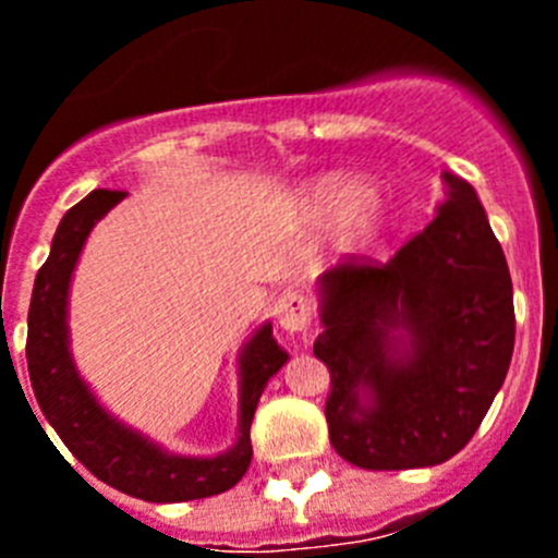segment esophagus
Wrapping results in <instances>:
<instances>
[{
	"mask_svg": "<svg viewBox=\"0 0 558 558\" xmlns=\"http://www.w3.org/2000/svg\"><path fill=\"white\" fill-rule=\"evenodd\" d=\"M274 318L284 332H304L310 324V302L299 290H284L274 304Z\"/></svg>",
	"mask_w": 558,
	"mask_h": 558,
	"instance_id": "esophagus-1",
	"label": "esophagus"
}]
</instances>
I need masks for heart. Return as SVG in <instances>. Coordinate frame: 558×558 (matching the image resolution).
Returning <instances> with one entry per match:
<instances>
[{
  "instance_id": "1",
  "label": "heart",
  "mask_w": 558,
  "mask_h": 558,
  "mask_svg": "<svg viewBox=\"0 0 558 558\" xmlns=\"http://www.w3.org/2000/svg\"><path fill=\"white\" fill-rule=\"evenodd\" d=\"M288 211L295 223L329 226V243L338 254H366L391 220L383 192L349 172H324L295 186Z\"/></svg>"
}]
</instances>
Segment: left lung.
<instances>
[{
  "label": "left lung",
  "instance_id": "8db88e82",
  "mask_svg": "<svg viewBox=\"0 0 558 558\" xmlns=\"http://www.w3.org/2000/svg\"><path fill=\"white\" fill-rule=\"evenodd\" d=\"M445 204L388 263L349 256L318 279L327 425L363 470L450 461L495 402L514 352V293L472 184L445 172Z\"/></svg>",
  "mask_w": 558,
  "mask_h": 558
}]
</instances>
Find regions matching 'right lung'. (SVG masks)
<instances>
[{"mask_svg":"<svg viewBox=\"0 0 558 558\" xmlns=\"http://www.w3.org/2000/svg\"><path fill=\"white\" fill-rule=\"evenodd\" d=\"M125 195L128 192L120 190L88 192L81 204L63 215L52 236V248L36 276L27 313V368L33 393L52 430L97 481L147 502L220 495L248 470L251 418L268 379L288 363V352L276 343L270 324H263L248 338L240 352V430L234 447L220 456H175L117 422L77 374L69 352L66 302L72 270L88 231Z\"/></svg>","mask_w":558,"mask_h":558,"instance_id":"1","label":"right lung"}]
</instances>
